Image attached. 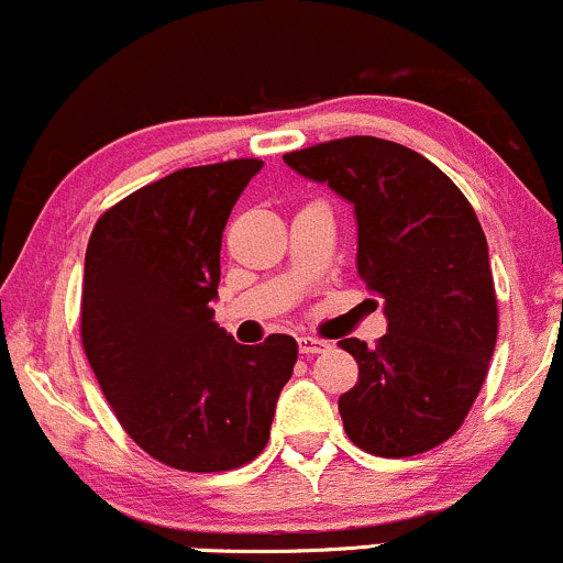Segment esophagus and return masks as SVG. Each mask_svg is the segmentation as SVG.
I'll return each mask as SVG.
<instances>
[{
    "label": "esophagus",
    "instance_id": "esophagus-1",
    "mask_svg": "<svg viewBox=\"0 0 563 563\" xmlns=\"http://www.w3.org/2000/svg\"><path fill=\"white\" fill-rule=\"evenodd\" d=\"M296 342H299L301 355H314V352L329 350V342H325V339H318V336H299Z\"/></svg>",
    "mask_w": 563,
    "mask_h": 563
}]
</instances>
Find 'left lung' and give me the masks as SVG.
I'll return each instance as SVG.
<instances>
[{"label":"left lung","mask_w":563,"mask_h":563,"mask_svg":"<svg viewBox=\"0 0 563 563\" xmlns=\"http://www.w3.org/2000/svg\"><path fill=\"white\" fill-rule=\"evenodd\" d=\"M283 159L355 206L357 275L385 301L376 347L339 342L357 363L355 387L339 398L344 432L395 460L441 446L465 422L497 344L478 216L446 173L395 141L347 135Z\"/></svg>","instance_id":"left-lung-1"}]
</instances>
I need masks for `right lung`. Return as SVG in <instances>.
<instances>
[{
    "instance_id": "add662e5",
    "label": "right lung",
    "mask_w": 563,
    "mask_h": 563,
    "mask_svg": "<svg viewBox=\"0 0 563 563\" xmlns=\"http://www.w3.org/2000/svg\"><path fill=\"white\" fill-rule=\"evenodd\" d=\"M262 159L181 168L96 221L79 336L122 430L163 465L221 473L269 441L296 339L238 344L213 320L221 234Z\"/></svg>"
}]
</instances>
